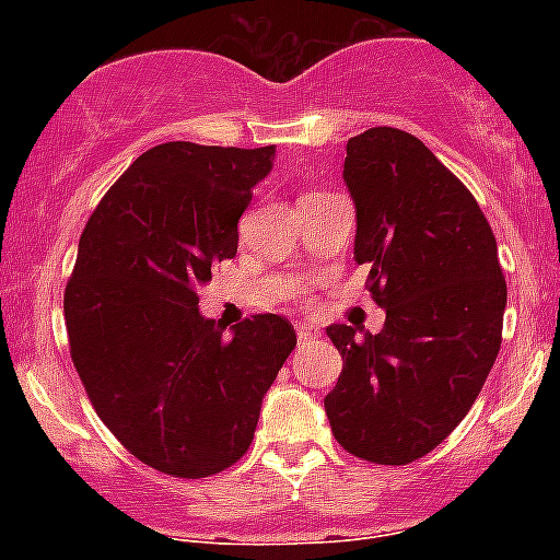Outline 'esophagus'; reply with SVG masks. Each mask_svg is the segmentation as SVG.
I'll return each mask as SVG.
<instances>
[{
	"instance_id": "34e87169",
	"label": "esophagus",
	"mask_w": 560,
	"mask_h": 560,
	"mask_svg": "<svg viewBox=\"0 0 560 560\" xmlns=\"http://www.w3.org/2000/svg\"><path fill=\"white\" fill-rule=\"evenodd\" d=\"M314 338H319V330H316L314 325H308V322H301L298 325V341H314Z\"/></svg>"
}]
</instances>
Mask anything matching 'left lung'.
<instances>
[{"mask_svg":"<svg viewBox=\"0 0 560 560\" xmlns=\"http://www.w3.org/2000/svg\"><path fill=\"white\" fill-rule=\"evenodd\" d=\"M354 259L385 327L327 325L343 358L325 395L332 436L382 466L428 455L468 415L501 347L506 281L471 191L422 140L393 127L347 143Z\"/></svg>","mask_w":560,"mask_h":560,"instance_id":"1","label":"left lung"}]
</instances>
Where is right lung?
Listing matches in <instances>:
<instances>
[{"label":"right lung","mask_w":560,"mask_h":560,"mask_svg":"<svg viewBox=\"0 0 560 560\" xmlns=\"http://www.w3.org/2000/svg\"><path fill=\"white\" fill-rule=\"evenodd\" d=\"M273 160V145H154L78 241L65 290L72 363L107 431L156 471L200 479L233 466L298 343L279 314L228 330L197 306L211 265L238 252V219Z\"/></svg>","instance_id":"add662e5"}]
</instances>
